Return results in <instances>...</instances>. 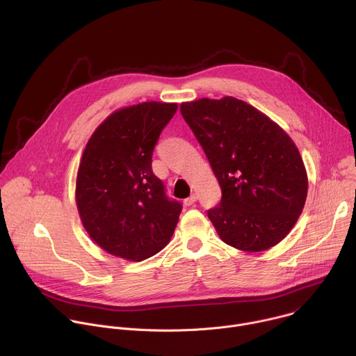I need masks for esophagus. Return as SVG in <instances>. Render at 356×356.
<instances>
[{
	"mask_svg": "<svg viewBox=\"0 0 356 356\" xmlns=\"http://www.w3.org/2000/svg\"><path fill=\"white\" fill-rule=\"evenodd\" d=\"M195 201H197V195H195V194H191V195H190L188 198H186L183 202H184V206L188 207V206H193Z\"/></svg>",
	"mask_w": 356,
	"mask_h": 356,
	"instance_id": "1",
	"label": "esophagus"
}]
</instances>
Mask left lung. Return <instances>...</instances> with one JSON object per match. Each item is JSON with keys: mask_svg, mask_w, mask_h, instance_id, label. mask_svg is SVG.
Masks as SVG:
<instances>
[{"mask_svg": "<svg viewBox=\"0 0 356 356\" xmlns=\"http://www.w3.org/2000/svg\"><path fill=\"white\" fill-rule=\"evenodd\" d=\"M220 183V204L207 211L220 238L261 252L294 227L307 197V173L290 136L234 97L180 106Z\"/></svg>", "mask_w": 356, "mask_h": 356, "instance_id": "8db88e82", "label": "left lung"}]
</instances>
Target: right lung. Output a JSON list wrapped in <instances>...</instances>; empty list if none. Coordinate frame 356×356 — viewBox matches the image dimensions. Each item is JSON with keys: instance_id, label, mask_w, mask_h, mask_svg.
I'll return each instance as SVG.
<instances>
[{"instance_id": "right-lung-1", "label": "right lung", "mask_w": 356, "mask_h": 356, "mask_svg": "<svg viewBox=\"0 0 356 356\" xmlns=\"http://www.w3.org/2000/svg\"><path fill=\"white\" fill-rule=\"evenodd\" d=\"M177 104L149 101L101 124L83 152L76 183L81 222L114 257L139 262L170 241L183 206L152 170V155Z\"/></svg>"}]
</instances>
